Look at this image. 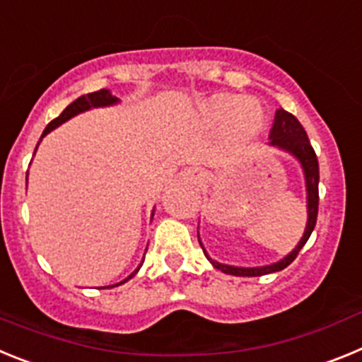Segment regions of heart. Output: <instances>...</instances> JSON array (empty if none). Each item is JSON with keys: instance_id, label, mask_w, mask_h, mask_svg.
Returning <instances> with one entry per match:
<instances>
[{"instance_id": "heart-1", "label": "heart", "mask_w": 362, "mask_h": 362, "mask_svg": "<svg viewBox=\"0 0 362 362\" xmlns=\"http://www.w3.org/2000/svg\"><path fill=\"white\" fill-rule=\"evenodd\" d=\"M209 116L214 121L230 117L232 129L241 136H255L264 124V110L259 101L252 98H217L209 107Z\"/></svg>"}]
</instances>
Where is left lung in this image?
Here are the masks:
<instances>
[{
	"instance_id": "1",
	"label": "left lung",
	"mask_w": 362,
	"mask_h": 362,
	"mask_svg": "<svg viewBox=\"0 0 362 362\" xmlns=\"http://www.w3.org/2000/svg\"><path fill=\"white\" fill-rule=\"evenodd\" d=\"M270 145L279 146V148L286 150L292 156H296L299 159L303 170H305V179H306V194H308V223H306V230L303 239L299 241V245L293 248V252H290L284 259H281L279 263L268 264V267H259V268H239V267H228V264H221L214 259H210L204 252V255L209 257L210 263L214 264V268L217 270L230 274V276H239V277H257V276H267L272 272L284 270L292 263L293 259L297 257V254L300 252V248L306 245V241L312 235L313 228H315V223H317V210H319V163L317 156H315V150L310 145V139L306 136L303 124L297 121V117L293 114L286 110H277L276 119H274V127L270 130ZM201 245V241H199ZM203 246V245H201Z\"/></svg>"
}]
</instances>
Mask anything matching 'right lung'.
Instances as JSON below:
<instances>
[{"label":"right lung","instance_id":"add662e5","mask_svg":"<svg viewBox=\"0 0 362 362\" xmlns=\"http://www.w3.org/2000/svg\"><path fill=\"white\" fill-rule=\"evenodd\" d=\"M114 103H117V98H116V95H112L108 90H105V88H101V90H95V92H90V94H86V95H81V98L76 99L74 103H70L69 107H66L65 110H63L62 114L56 117V119H52L49 124H47V129L43 130V136H47L50 130H54L56 127H59L62 123L69 121L70 117H74L76 114H79V112H85V110H88V108H94V107H107V105H114ZM43 136H41V137H43ZM36 148H37V146H36ZM141 264H139V268H141ZM139 268H137V270H139ZM137 270L134 272L132 276H136ZM132 276H129L127 279L121 281V283H117V284L127 283L129 279H132ZM117 284H116V286H117Z\"/></svg>","mask_w":362,"mask_h":362}]
</instances>
